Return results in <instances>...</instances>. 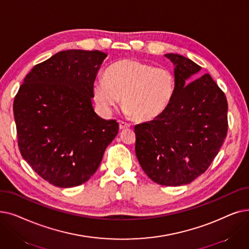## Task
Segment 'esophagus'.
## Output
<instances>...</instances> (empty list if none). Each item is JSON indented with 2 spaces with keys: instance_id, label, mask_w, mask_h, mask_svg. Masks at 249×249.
Returning a JSON list of instances; mask_svg holds the SVG:
<instances>
[{
  "instance_id": "1",
  "label": "esophagus",
  "mask_w": 249,
  "mask_h": 249,
  "mask_svg": "<svg viewBox=\"0 0 249 249\" xmlns=\"http://www.w3.org/2000/svg\"><path fill=\"white\" fill-rule=\"evenodd\" d=\"M130 127V124L129 123H126L124 121H119V128L121 129V130H123V129H127Z\"/></svg>"
}]
</instances>
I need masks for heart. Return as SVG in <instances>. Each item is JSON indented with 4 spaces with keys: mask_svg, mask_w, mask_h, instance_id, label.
<instances>
[{
    "mask_svg": "<svg viewBox=\"0 0 249 249\" xmlns=\"http://www.w3.org/2000/svg\"><path fill=\"white\" fill-rule=\"evenodd\" d=\"M175 89V75L169 68L124 59L107 69L105 79L92 83V98L106 114L112 113L122 98L127 114L137 121H150L166 111Z\"/></svg>",
    "mask_w": 249,
    "mask_h": 249,
    "instance_id": "1",
    "label": "heart"
}]
</instances>
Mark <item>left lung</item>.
<instances>
[{"label":"left lung","instance_id":"8db88e82","mask_svg":"<svg viewBox=\"0 0 249 249\" xmlns=\"http://www.w3.org/2000/svg\"><path fill=\"white\" fill-rule=\"evenodd\" d=\"M175 94L166 111L137 124L135 153L145 174L160 185L188 184L208 170L228 131V103L210 74L191 81L201 67L177 53Z\"/></svg>","mask_w":249,"mask_h":249}]
</instances>
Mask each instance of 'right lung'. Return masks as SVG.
<instances>
[{"label":"right lung","instance_id":"obj_1","mask_svg":"<svg viewBox=\"0 0 249 249\" xmlns=\"http://www.w3.org/2000/svg\"><path fill=\"white\" fill-rule=\"evenodd\" d=\"M107 53L68 50L26 75L13 104L21 156L57 187L81 185L98 170L119 130L92 107V83Z\"/></svg>","mask_w":249,"mask_h":249}]
</instances>
